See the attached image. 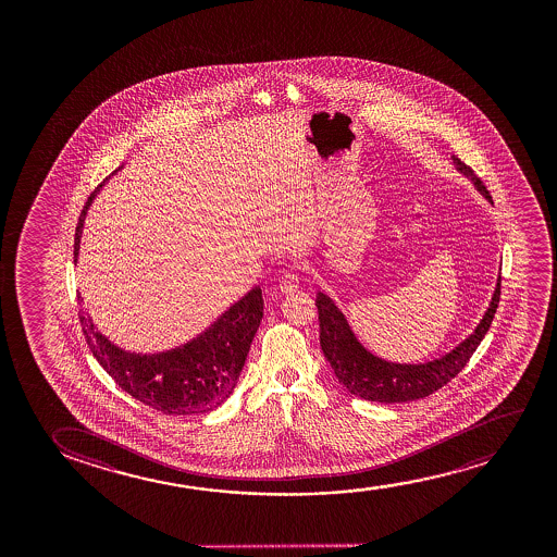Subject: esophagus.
<instances>
[{"instance_id":"esophagus-1","label":"esophagus","mask_w":557,"mask_h":557,"mask_svg":"<svg viewBox=\"0 0 557 557\" xmlns=\"http://www.w3.org/2000/svg\"><path fill=\"white\" fill-rule=\"evenodd\" d=\"M298 289V277L297 274L283 275L282 280H280V290H282L283 295H293L295 290Z\"/></svg>"}]
</instances>
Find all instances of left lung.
<instances>
[{"instance_id":"1","label":"left lung","mask_w":557,"mask_h":557,"mask_svg":"<svg viewBox=\"0 0 557 557\" xmlns=\"http://www.w3.org/2000/svg\"><path fill=\"white\" fill-rule=\"evenodd\" d=\"M453 158V165L460 175L466 176L473 188L480 191L488 203L493 199L480 178L473 175L472 169L462 161ZM500 298V275L496 277L495 293L491 297L487 310L483 313L478 327L462 343L447 351L442 358L432 359L426 363H396L388 359L374 356L359 343L358 336L351 331L350 323L335 300L323 290L315 297V306L320 313V344L323 356L335 371V376L350 394L379 404H405L420 397L434 394L435 389L445 386L455 379L462 367L472 358L473 351L480 346L483 336L487 335L491 321L495 318Z\"/></svg>"}]
</instances>
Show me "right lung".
<instances>
[{"label":"right lung","instance_id":"obj_1","mask_svg":"<svg viewBox=\"0 0 557 557\" xmlns=\"http://www.w3.org/2000/svg\"><path fill=\"white\" fill-rule=\"evenodd\" d=\"M102 186L104 183L92 191L79 214L74 262L79 255L85 216ZM77 302H84L82 295ZM262 289L257 285L194 341L160 354L123 350L100 333L85 310H79V321L89 350L120 388L163 414H198L213 411L232 396L262 320Z\"/></svg>","mask_w":557,"mask_h":557}]
</instances>
